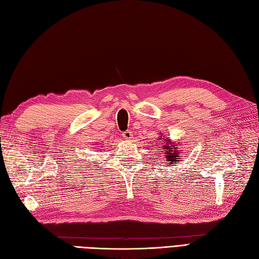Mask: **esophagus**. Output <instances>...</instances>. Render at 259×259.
Segmentation results:
<instances>
[{
    "instance_id": "obj_1",
    "label": "esophagus",
    "mask_w": 259,
    "mask_h": 259,
    "mask_svg": "<svg viewBox=\"0 0 259 259\" xmlns=\"http://www.w3.org/2000/svg\"><path fill=\"white\" fill-rule=\"evenodd\" d=\"M122 138L123 139H126V140H130L131 138H133V131H130V130H126V131H124V133H122Z\"/></svg>"
}]
</instances>
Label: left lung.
<instances>
[{"label":"left lung","mask_w":259,"mask_h":259,"mask_svg":"<svg viewBox=\"0 0 259 259\" xmlns=\"http://www.w3.org/2000/svg\"><path fill=\"white\" fill-rule=\"evenodd\" d=\"M161 137L159 139H162ZM162 150L164 152V156H166V161L169 162L170 164H176V163H177L179 157H181V155H183V152L178 151V148L176 147L174 144H171V142H170V140L164 139V138H163V148H162Z\"/></svg>","instance_id":"8db88e82"}]
</instances>
